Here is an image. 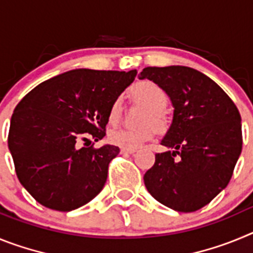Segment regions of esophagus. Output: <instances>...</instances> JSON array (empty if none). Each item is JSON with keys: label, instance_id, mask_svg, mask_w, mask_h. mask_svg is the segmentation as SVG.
Wrapping results in <instances>:
<instances>
[{"label": "esophagus", "instance_id": "34e87169", "mask_svg": "<svg viewBox=\"0 0 253 253\" xmlns=\"http://www.w3.org/2000/svg\"><path fill=\"white\" fill-rule=\"evenodd\" d=\"M137 152V149H125V148H122V151H120V153L122 154H133Z\"/></svg>", "mask_w": 253, "mask_h": 253}]
</instances>
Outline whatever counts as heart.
Listing matches in <instances>:
<instances>
[{
  "instance_id": "heart-1",
  "label": "heart",
  "mask_w": 253,
  "mask_h": 253,
  "mask_svg": "<svg viewBox=\"0 0 253 253\" xmlns=\"http://www.w3.org/2000/svg\"><path fill=\"white\" fill-rule=\"evenodd\" d=\"M130 92L134 99L144 104L149 109V113L147 114L144 123L146 124L153 123L157 128L162 129L166 124L162 110L169 102V96H167L166 91L156 82L144 80V81H139L134 84ZM120 115H122V100L115 99L110 105V109L107 113L109 123L113 125L116 124L119 122ZM154 134H156V129L151 125L138 129L119 128L110 131L109 139L114 146H118L120 148L137 149L143 143L151 140L154 137Z\"/></svg>"
}]
</instances>
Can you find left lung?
<instances>
[{
  "label": "left lung",
  "mask_w": 253,
  "mask_h": 253,
  "mask_svg": "<svg viewBox=\"0 0 253 253\" xmlns=\"http://www.w3.org/2000/svg\"><path fill=\"white\" fill-rule=\"evenodd\" d=\"M140 80L160 84L171 99L173 119L143 177L161 204L190 213L209 204L228 185L242 151L240 111L204 73L184 66L147 67Z\"/></svg>",
  "instance_id": "8db88e82"
}]
</instances>
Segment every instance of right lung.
I'll list each match as a JSON object with an SVG mask.
<instances>
[{
  "label": "right lung",
  "instance_id": "right-lung-1",
  "mask_svg": "<svg viewBox=\"0 0 253 253\" xmlns=\"http://www.w3.org/2000/svg\"><path fill=\"white\" fill-rule=\"evenodd\" d=\"M135 76V69H73L38 84L17 104L8 149L17 178L39 204L71 211L101 191L120 149L90 143L105 137L110 105Z\"/></svg>",
  "mask_w": 253,
  "mask_h": 253
}]
</instances>
